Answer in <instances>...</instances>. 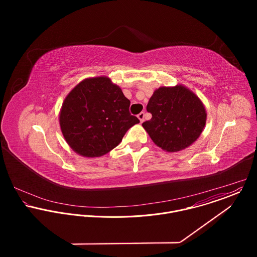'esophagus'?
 Returning a JSON list of instances; mask_svg holds the SVG:
<instances>
[{"mask_svg":"<svg viewBox=\"0 0 257 257\" xmlns=\"http://www.w3.org/2000/svg\"><path fill=\"white\" fill-rule=\"evenodd\" d=\"M145 115H146V113H145V111H142L141 113H139L138 114V117L140 118V120H141V122H143L144 120H145Z\"/></svg>","mask_w":257,"mask_h":257,"instance_id":"1","label":"esophagus"}]
</instances>
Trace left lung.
<instances>
[{"mask_svg": "<svg viewBox=\"0 0 257 257\" xmlns=\"http://www.w3.org/2000/svg\"><path fill=\"white\" fill-rule=\"evenodd\" d=\"M147 110L152 117L143 126L153 143L168 152L190 147L206 124L207 112L203 103L182 85L155 90Z\"/></svg>", "mask_w": 257, "mask_h": 257, "instance_id": "8db88e82", "label": "left lung"}]
</instances>
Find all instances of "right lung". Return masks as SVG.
Wrapping results in <instances>:
<instances>
[{
  "mask_svg": "<svg viewBox=\"0 0 257 257\" xmlns=\"http://www.w3.org/2000/svg\"><path fill=\"white\" fill-rule=\"evenodd\" d=\"M121 89L102 76L80 82L65 98L59 114L62 135L74 151L99 157L117 147L140 119L130 112Z\"/></svg>",
  "mask_w": 257,
  "mask_h": 257,
  "instance_id": "1",
  "label": "right lung"
}]
</instances>
